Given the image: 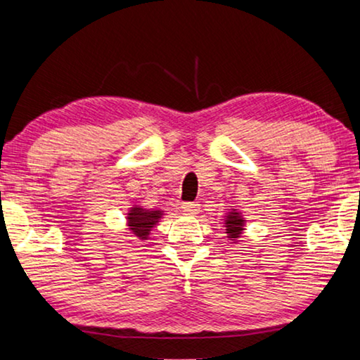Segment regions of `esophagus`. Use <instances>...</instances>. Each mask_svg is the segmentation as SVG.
<instances>
[{
	"instance_id": "1",
	"label": "esophagus",
	"mask_w": 360,
	"mask_h": 360,
	"mask_svg": "<svg viewBox=\"0 0 360 360\" xmlns=\"http://www.w3.org/2000/svg\"><path fill=\"white\" fill-rule=\"evenodd\" d=\"M181 209L184 214L187 215H195L199 214V204H195V202H184V204H181Z\"/></svg>"
}]
</instances>
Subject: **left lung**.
<instances>
[{"mask_svg":"<svg viewBox=\"0 0 360 360\" xmlns=\"http://www.w3.org/2000/svg\"><path fill=\"white\" fill-rule=\"evenodd\" d=\"M245 224H246V220L243 219L241 212H238L236 209H231L225 217L226 238H230V240L236 241L243 233V230H245Z\"/></svg>","mask_w":360,"mask_h":360,"instance_id":"obj_1","label":"left lung"}]
</instances>
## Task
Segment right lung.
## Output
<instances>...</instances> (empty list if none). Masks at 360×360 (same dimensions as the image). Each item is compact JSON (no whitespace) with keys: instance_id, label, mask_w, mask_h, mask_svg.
Returning a JSON list of instances; mask_svg holds the SVG:
<instances>
[{"instance_id":"1","label":"right lung","mask_w":360,"mask_h":360,"mask_svg":"<svg viewBox=\"0 0 360 360\" xmlns=\"http://www.w3.org/2000/svg\"><path fill=\"white\" fill-rule=\"evenodd\" d=\"M161 217H163V210H150L134 205L130 207L127 214V226L139 240H148L151 229L158 224Z\"/></svg>"}]
</instances>
